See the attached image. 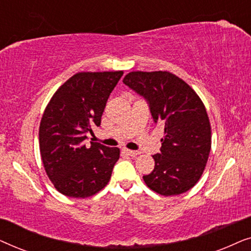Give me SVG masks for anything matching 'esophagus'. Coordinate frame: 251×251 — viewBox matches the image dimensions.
Listing matches in <instances>:
<instances>
[{
    "instance_id": "obj_1",
    "label": "esophagus",
    "mask_w": 251,
    "mask_h": 251,
    "mask_svg": "<svg viewBox=\"0 0 251 251\" xmlns=\"http://www.w3.org/2000/svg\"><path fill=\"white\" fill-rule=\"evenodd\" d=\"M123 153H126V155H129V156H137L139 154L138 151H131V150H126V149L123 150Z\"/></svg>"
}]
</instances>
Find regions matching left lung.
<instances>
[{"mask_svg": "<svg viewBox=\"0 0 251 251\" xmlns=\"http://www.w3.org/2000/svg\"><path fill=\"white\" fill-rule=\"evenodd\" d=\"M123 83L150 104L155 125L164 128L154 170L143 176L151 190L164 197L191 190L200 179L211 149V126L201 98L170 72H130Z\"/></svg>", "mask_w": 251, "mask_h": 251, "instance_id": "1", "label": "left lung"}]
</instances>
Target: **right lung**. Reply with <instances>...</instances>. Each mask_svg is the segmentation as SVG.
<instances>
[{
  "label": "right lung",
  "mask_w": 251,
  "mask_h": 251,
  "mask_svg": "<svg viewBox=\"0 0 251 251\" xmlns=\"http://www.w3.org/2000/svg\"><path fill=\"white\" fill-rule=\"evenodd\" d=\"M116 72H80L54 92L41 119L40 152L44 170L61 194L89 198L108 184L120 157L118 147L85 145L99 126L107 99L121 76Z\"/></svg>",
  "instance_id": "obj_1"
}]
</instances>
